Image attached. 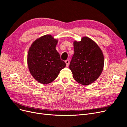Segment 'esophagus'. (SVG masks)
Returning a JSON list of instances; mask_svg holds the SVG:
<instances>
[{
    "label": "esophagus",
    "mask_w": 127,
    "mask_h": 127,
    "mask_svg": "<svg viewBox=\"0 0 127 127\" xmlns=\"http://www.w3.org/2000/svg\"><path fill=\"white\" fill-rule=\"evenodd\" d=\"M65 63H66V66L68 67L69 64V60H67L65 61Z\"/></svg>",
    "instance_id": "obj_1"
}]
</instances>
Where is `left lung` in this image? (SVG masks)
I'll use <instances>...</instances> for the list:
<instances>
[{"label":"left lung","instance_id":"left-lung-1","mask_svg":"<svg viewBox=\"0 0 127 127\" xmlns=\"http://www.w3.org/2000/svg\"><path fill=\"white\" fill-rule=\"evenodd\" d=\"M74 54L69 64L72 77L83 85L93 83L103 71L104 58L101 49L93 40L84 36L73 42Z\"/></svg>","mask_w":127,"mask_h":127}]
</instances>
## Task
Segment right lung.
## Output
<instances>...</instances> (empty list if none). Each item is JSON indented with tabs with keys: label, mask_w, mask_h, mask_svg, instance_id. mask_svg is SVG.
Masks as SVG:
<instances>
[{
	"label": "right lung",
	"mask_w": 127,
	"mask_h": 127,
	"mask_svg": "<svg viewBox=\"0 0 127 127\" xmlns=\"http://www.w3.org/2000/svg\"><path fill=\"white\" fill-rule=\"evenodd\" d=\"M58 39L50 34L37 38L29 49L28 65L30 74L42 84L52 82L66 66L56 49Z\"/></svg>",
	"instance_id": "1"
}]
</instances>
